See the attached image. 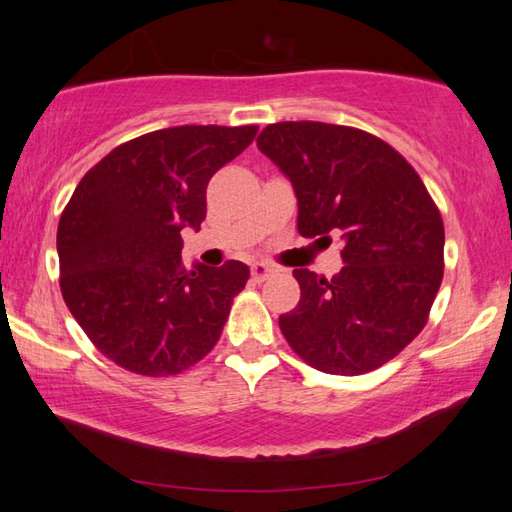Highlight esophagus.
<instances>
[{"mask_svg": "<svg viewBox=\"0 0 512 512\" xmlns=\"http://www.w3.org/2000/svg\"><path fill=\"white\" fill-rule=\"evenodd\" d=\"M273 273H275V266H270L266 262H255L253 266H250V275H253L255 281H264Z\"/></svg>", "mask_w": 512, "mask_h": 512, "instance_id": "1", "label": "esophagus"}]
</instances>
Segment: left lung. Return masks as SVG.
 <instances>
[{
	"label": "left lung",
	"instance_id": "1",
	"mask_svg": "<svg viewBox=\"0 0 512 512\" xmlns=\"http://www.w3.org/2000/svg\"><path fill=\"white\" fill-rule=\"evenodd\" d=\"M257 147L290 180L303 237L341 239L343 268H297L301 299L279 328L303 361L356 376L391 361L427 323L444 273V226L420 176L361 129L275 123Z\"/></svg>",
	"mask_w": 512,
	"mask_h": 512
}]
</instances>
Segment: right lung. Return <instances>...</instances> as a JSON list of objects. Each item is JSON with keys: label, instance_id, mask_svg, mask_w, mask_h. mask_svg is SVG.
<instances>
[{"label": "right lung", "instance_id": "add662e5", "mask_svg": "<svg viewBox=\"0 0 512 512\" xmlns=\"http://www.w3.org/2000/svg\"><path fill=\"white\" fill-rule=\"evenodd\" d=\"M257 125H182L112 149L76 184L57 231L61 292L96 350L129 372L171 376L222 334L242 262L182 266V228L206 217V184Z\"/></svg>", "mask_w": 512, "mask_h": 512}]
</instances>
